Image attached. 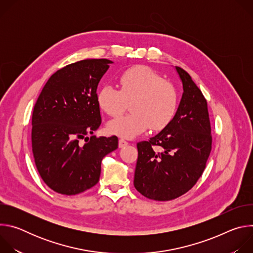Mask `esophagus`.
<instances>
[{
	"mask_svg": "<svg viewBox=\"0 0 253 253\" xmlns=\"http://www.w3.org/2000/svg\"><path fill=\"white\" fill-rule=\"evenodd\" d=\"M127 145H128V142L127 141H125L124 139H120L119 140V148H123V147H125Z\"/></svg>",
	"mask_w": 253,
	"mask_h": 253,
	"instance_id": "1",
	"label": "esophagus"
}]
</instances>
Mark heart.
<instances>
[{
	"instance_id": "obj_1",
	"label": "heart",
	"mask_w": 253,
	"mask_h": 253,
	"mask_svg": "<svg viewBox=\"0 0 253 253\" xmlns=\"http://www.w3.org/2000/svg\"><path fill=\"white\" fill-rule=\"evenodd\" d=\"M119 86L120 90L105 85L97 93L100 109L112 117L120 115L130 102L131 113L108 123L109 133L133 139L150 126L156 131L165 128L174 118L177 91L153 69L143 65L127 69L119 78Z\"/></svg>"
}]
</instances>
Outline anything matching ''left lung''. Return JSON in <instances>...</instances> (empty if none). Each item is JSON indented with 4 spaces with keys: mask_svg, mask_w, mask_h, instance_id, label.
Listing matches in <instances>:
<instances>
[{
    "mask_svg": "<svg viewBox=\"0 0 253 253\" xmlns=\"http://www.w3.org/2000/svg\"><path fill=\"white\" fill-rule=\"evenodd\" d=\"M183 93L172 121L149 141L137 144L134 186L157 201L175 199L189 191L202 175L211 151L207 102L190 75L175 67ZM153 146L161 150L155 153Z\"/></svg>",
    "mask_w": 253,
    "mask_h": 253,
    "instance_id": "8db88e82",
    "label": "left lung"
}]
</instances>
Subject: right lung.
Here are the masks:
<instances>
[{
	"mask_svg": "<svg viewBox=\"0 0 253 253\" xmlns=\"http://www.w3.org/2000/svg\"><path fill=\"white\" fill-rule=\"evenodd\" d=\"M112 63L86 59L67 65L50 77L35 104L33 156L43 181L57 193L76 195L96 185L103 158L118 148L116 136L85 137L101 125L97 88Z\"/></svg>",
	"mask_w": 253,
	"mask_h": 253,
	"instance_id": "add662e5",
	"label": "right lung"
}]
</instances>
